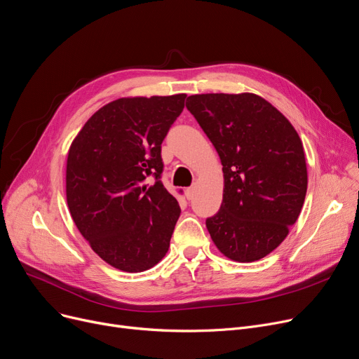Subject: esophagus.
<instances>
[{
    "instance_id": "esophagus-1",
    "label": "esophagus",
    "mask_w": 359,
    "mask_h": 359,
    "mask_svg": "<svg viewBox=\"0 0 359 359\" xmlns=\"http://www.w3.org/2000/svg\"><path fill=\"white\" fill-rule=\"evenodd\" d=\"M184 195H186V198H188L189 201L194 198V195H195V189L194 188H188L184 191Z\"/></svg>"
}]
</instances>
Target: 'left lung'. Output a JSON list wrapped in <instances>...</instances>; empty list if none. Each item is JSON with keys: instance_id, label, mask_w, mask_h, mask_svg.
<instances>
[{"instance_id": "8db88e82", "label": "left lung", "mask_w": 359, "mask_h": 359, "mask_svg": "<svg viewBox=\"0 0 359 359\" xmlns=\"http://www.w3.org/2000/svg\"><path fill=\"white\" fill-rule=\"evenodd\" d=\"M186 108L223 165L222 207L205 222L212 242L233 261L264 258L285 241L305 201L298 132L255 93H201L188 97Z\"/></svg>"}]
</instances>
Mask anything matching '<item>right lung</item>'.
<instances>
[{
	"label": "right lung",
	"instance_id": "obj_1",
	"mask_svg": "<svg viewBox=\"0 0 359 359\" xmlns=\"http://www.w3.org/2000/svg\"><path fill=\"white\" fill-rule=\"evenodd\" d=\"M184 98L116 100L85 123L69 149L73 222L93 252L121 271H145L168 251L180 207L161 182V144Z\"/></svg>",
	"mask_w": 359,
	"mask_h": 359
}]
</instances>
